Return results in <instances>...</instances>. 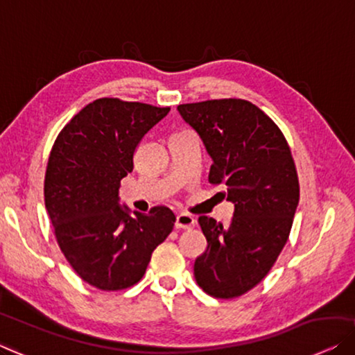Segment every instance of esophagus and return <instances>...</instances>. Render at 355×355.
<instances>
[{"label": "esophagus", "instance_id": "esophagus-1", "mask_svg": "<svg viewBox=\"0 0 355 355\" xmlns=\"http://www.w3.org/2000/svg\"><path fill=\"white\" fill-rule=\"evenodd\" d=\"M174 225H176V229H192L195 225V218L187 213H181L176 216V223H174Z\"/></svg>", "mask_w": 355, "mask_h": 355}]
</instances>
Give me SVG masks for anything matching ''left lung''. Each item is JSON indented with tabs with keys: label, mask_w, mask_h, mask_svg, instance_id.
Returning <instances> with one entry per match:
<instances>
[{
	"label": "left lung",
	"mask_w": 355,
	"mask_h": 355,
	"mask_svg": "<svg viewBox=\"0 0 355 355\" xmlns=\"http://www.w3.org/2000/svg\"><path fill=\"white\" fill-rule=\"evenodd\" d=\"M213 158L208 181L223 184L235 205L229 224L200 216L207 250L195 259L200 288L232 300L269 274L290 237L300 181L284 132L245 99L178 105Z\"/></svg>",
	"instance_id": "1"
}]
</instances>
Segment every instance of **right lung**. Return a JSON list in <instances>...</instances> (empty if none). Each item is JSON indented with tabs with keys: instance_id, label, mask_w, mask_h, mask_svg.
I'll list each match as a JSON object with an SVG mask.
<instances>
[{
	"instance_id": "obj_1",
	"label": "right lung",
	"mask_w": 355,
	"mask_h": 355,
	"mask_svg": "<svg viewBox=\"0 0 355 355\" xmlns=\"http://www.w3.org/2000/svg\"><path fill=\"white\" fill-rule=\"evenodd\" d=\"M168 112L102 97L71 118L51 148L44 205L54 237L71 269L99 290L136 285L176 223L166 207L130 216L118 205L120 181L135 168L137 146Z\"/></svg>"
}]
</instances>
